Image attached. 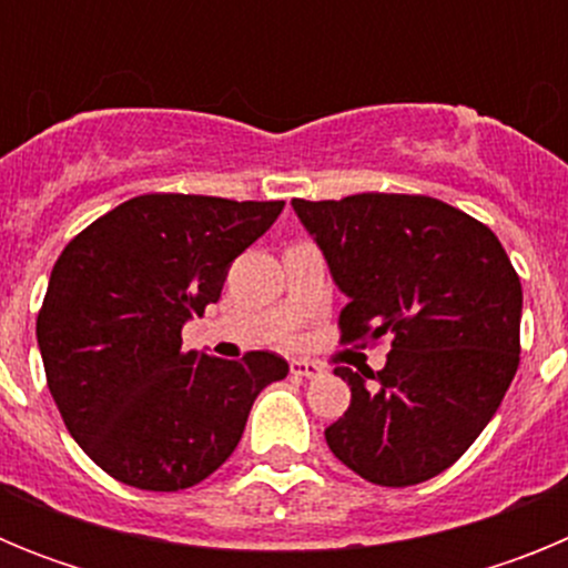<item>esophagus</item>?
Listing matches in <instances>:
<instances>
[{
  "label": "esophagus",
  "instance_id": "34e87169",
  "mask_svg": "<svg viewBox=\"0 0 568 568\" xmlns=\"http://www.w3.org/2000/svg\"><path fill=\"white\" fill-rule=\"evenodd\" d=\"M290 369H293V375H298V378H318L324 369H321V364H315V361L310 358H295L293 364H290Z\"/></svg>",
  "mask_w": 568,
  "mask_h": 568
}]
</instances>
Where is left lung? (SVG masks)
Instances as JSON below:
<instances>
[{
	"label": "left lung",
	"mask_w": 568,
	"mask_h": 568,
	"mask_svg": "<svg viewBox=\"0 0 568 568\" xmlns=\"http://www.w3.org/2000/svg\"><path fill=\"white\" fill-rule=\"evenodd\" d=\"M324 253L341 341L389 338L384 369L335 375L353 400L324 429L335 458L378 486H413L475 444L518 373L524 290L498 235L429 195L293 199Z\"/></svg>",
	"instance_id": "left-lung-1"
}]
</instances>
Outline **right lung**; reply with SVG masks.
I'll return each mask as SVG.
<instances>
[{"label":"right lung","instance_id":"obj_1","mask_svg":"<svg viewBox=\"0 0 568 568\" xmlns=\"http://www.w3.org/2000/svg\"><path fill=\"white\" fill-rule=\"evenodd\" d=\"M284 202L135 195L62 250L37 318L48 389L68 433L110 478L148 491L202 484L239 446L253 400L287 361L182 349L235 255Z\"/></svg>","mask_w":568,"mask_h":568}]
</instances>
